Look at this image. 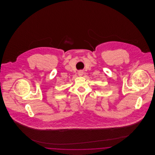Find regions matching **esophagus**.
Returning <instances> with one entry per match:
<instances>
[{"label": "esophagus", "instance_id": "34e87169", "mask_svg": "<svg viewBox=\"0 0 155 155\" xmlns=\"http://www.w3.org/2000/svg\"><path fill=\"white\" fill-rule=\"evenodd\" d=\"M78 75H79L80 77H81V76H82V75H83V71H81V70L79 71L78 72Z\"/></svg>", "mask_w": 155, "mask_h": 155}]
</instances>
